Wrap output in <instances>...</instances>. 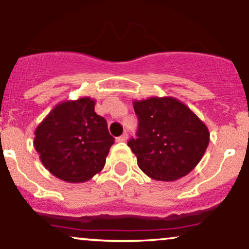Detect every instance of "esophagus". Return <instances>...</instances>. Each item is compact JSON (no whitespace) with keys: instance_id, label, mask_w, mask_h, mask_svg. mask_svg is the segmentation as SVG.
Here are the masks:
<instances>
[{"instance_id":"34e87169","label":"esophagus","mask_w":249,"mask_h":249,"mask_svg":"<svg viewBox=\"0 0 249 249\" xmlns=\"http://www.w3.org/2000/svg\"><path fill=\"white\" fill-rule=\"evenodd\" d=\"M116 141L118 142H126L127 141V133L125 132V133H123L122 136H119V137H117L116 138Z\"/></svg>"}]
</instances>
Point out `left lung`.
<instances>
[{"label":"left lung","mask_w":249,"mask_h":249,"mask_svg":"<svg viewBox=\"0 0 249 249\" xmlns=\"http://www.w3.org/2000/svg\"><path fill=\"white\" fill-rule=\"evenodd\" d=\"M138 116L137 138L127 145L138 166L150 178L173 181L185 177L201 160L210 132L196 113L173 97L134 101Z\"/></svg>","instance_id":"left-lung-1"}]
</instances>
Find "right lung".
<instances>
[{"label": "right lung", "mask_w": 249, "mask_h": 249, "mask_svg": "<svg viewBox=\"0 0 249 249\" xmlns=\"http://www.w3.org/2000/svg\"><path fill=\"white\" fill-rule=\"evenodd\" d=\"M89 97L56 105L35 131L34 146L57 178L84 182L103 170L115 138Z\"/></svg>", "instance_id": "add662e5"}]
</instances>
